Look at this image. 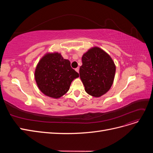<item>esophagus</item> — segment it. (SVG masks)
<instances>
[{
    "mask_svg": "<svg viewBox=\"0 0 153 153\" xmlns=\"http://www.w3.org/2000/svg\"><path fill=\"white\" fill-rule=\"evenodd\" d=\"M75 71H76L77 73H79V68H76L75 69Z\"/></svg>",
    "mask_w": 153,
    "mask_h": 153,
    "instance_id": "obj_1",
    "label": "esophagus"
}]
</instances>
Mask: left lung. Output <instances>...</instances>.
Wrapping results in <instances>:
<instances>
[{
    "instance_id": "1",
    "label": "left lung",
    "mask_w": 153,
    "mask_h": 153,
    "mask_svg": "<svg viewBox=\"0 0 153 153\" xmlns=\"http://www.w3.org/2000/svg\"><path fill=\"white\" fill-rule=\"evenodd\" d=\"M82 66L79 73L87 94L100 97L112 86L115 66L112 58L98 47L90 49L82 58Z\"/></svg>"
}]
</instances>
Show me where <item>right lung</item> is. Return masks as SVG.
Here are the masks:
<instances>
[{
    "label": "right lung",
    "mask_w": 153,
    "mask_h": 153,
    "mask_svg": "<svg viewBox=\"0 0 153 153\" xmlns=\"http://www.w3.org/2000/svg\"><path fill=\"white\" fill-rule=\"evenodd\" d=\"M79 74L71 63L58 53H48L40 60L35 71L39 89L46 96L59 98L68 91L72 81Z\"/></svg>",
    "instance_id": "right-lung-1"
}]
</instances>
